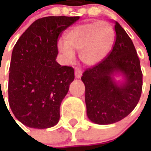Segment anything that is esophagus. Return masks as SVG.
Listing matches in <instances>:
<instances>
[{"mask_svg":"<svg viewBox=\"0 0 151 151\" xmlns=\"http://www.w3.org/2000/svg\"><path fill=\"white\" fill-rule=\"evenodd\" d=\"M74 73H75V77L77 78H81V76H82V70L81 68H75V71H74Z\"/></svg>","mask_w":151,"mask_h":151,"instance_id":"34e87169","label":"esophagus"}]
</instances>
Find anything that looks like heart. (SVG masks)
Wrapping results in <instances>:
<instances>
[{
    "instance_id": "obj_1",
    "label": "heart",
    "mask_w": 151,
    "mask_h": 151,
    "mask_svg": "<svg viewBox=\"0 0 151 151\" xmlns=\"http://www.w3.org/2000/svg\"><path fill=\"white\" fill-rule=\"evenodd\" d=\"M114 39V29L110 22H85L69 29L65 41L59 40L57 47L67 63L74 60V52L78 51L84 63L95 66L105 59L112 48Z\"/></svg>"
}]
</instances>
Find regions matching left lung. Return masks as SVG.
<instances>
[{
  "label": "left lung",
  "mask_w": 151,
  "mask_h": 151,
  "mask_svg": "<svg viewBox=\"0 0 151 151\" xmlns=\"http://www.w3.org/2000/svg\"><path fill=\"white\" fill-rule=\"evenodd\" d=\"M114 22L116 41L112 51L81 77L88 117L98 124H113L127 117L142 92L143 73L135 46L121 25ZM117 76L122 80H116Z\"/></svg>",
  "instance_id": "1"
}]
</instances>
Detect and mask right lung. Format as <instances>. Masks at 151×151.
<instances>
[{
  "mask_svg": "<svg viewBox=\"0 0 151 151\" xmlns=\"http://www.w3.org/2000/svg\"><path fill=\"white\" fill-rule=\"evenodd\" d=\"M79 16H48L36 20L14 46L8 78V103L15 117L33 129L59 122V108L74 80L70 66L55 61L57 41Z\"/></svg>",
  "mask_w": 151,
  "mask_h": 151,
  "instance_id": "add662e5",
  "label": "right lung"
}]
</instances>
